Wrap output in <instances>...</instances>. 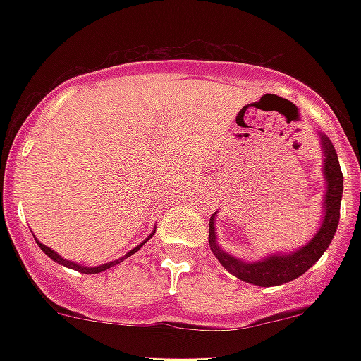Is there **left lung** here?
<instances>
[{
  "label": "left lung",
  "mask_w": 361,
  "mask_h": 361,
  "mask_svg": "<svg viewBox=\"0 0 361 361\" xmlns=\"http://www.w3.org/2000/svg\"><path fill=\"white\" fill-rule=\"evenodd\" d=\"M320 136V152H322V174H324L326 191L322 197V221L314 236L294 251H275L266 255L260 260H241L231 252H226L217 241V228H215V215L209 219V249L219 260L221 266L238 277L240 281L251 283L257 286H277L285 285L288 281L298 279L303 275L324 251L330 247L339 225V209L343 198V174L339 166V159L331 140L324 133Z\"/></svg>",
  "instance_id": "obj_1"
}]
</instances>
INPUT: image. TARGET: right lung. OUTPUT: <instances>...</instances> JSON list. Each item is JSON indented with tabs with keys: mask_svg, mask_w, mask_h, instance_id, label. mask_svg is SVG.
<instances>
[{
	"mask_svg": "<svg viewBox=\"0 0 361 361\" xmlns=\"http://www.w3.org/2000/svg\"><path fill=\"white\" fill-rule=\"evenodd\" d=\"M153 234H155V231H153L152 234H149V236L146 238V240L142 241L140 245H136L135 249H130L129 252H125V255H123V257H121V258H118V260H112V262L101 264V266H84V264H78V262H75V260H67V258H63V257H61V255H59V252H56V251H54V249H50V247H47V245H44V243H41V241H39V240H35V241H37V245L41 247L42 251H44V255H47V257H50V258H52L54 262L61 264V266H65V268L76 269V271H80V274H87V275H92V274H101V271H104V269H109V268H112V266H116V264L123 262L125 258H127V257H130V255H135V252L138 251V249H140V247L144 245V243H146V241L149 240V238L153 236Z\"/></svg>",
	"mask_w": 361,
	"mask_h": 361,
	"instance_id": "obj_1",
	"label": "right lung"
}]
</instances>
